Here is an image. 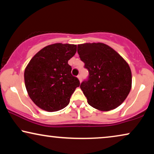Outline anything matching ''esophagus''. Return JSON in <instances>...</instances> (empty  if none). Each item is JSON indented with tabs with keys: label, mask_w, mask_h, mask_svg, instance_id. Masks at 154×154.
<instances>
[{
	"label": "esophagus",
	"mask_w": 154,
	"mask_h": 154,
	"mask_svg": "<svg viewBox=\"0 0 154 154\" xmlns=\"http://www.w3.org/2000/svg\"><path fill=\"white\" fill-rule=\"evenodd\" d=\"M77 77H78L79 82H82V76L80 75H79L78 76H77Z\"/></svg>",
	"instance_id": "34e87169"
}]
</instances>
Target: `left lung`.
<instances>
[{"instance_id": "obj_1", "label": "left lung", "mask_w": 154, "mask_h": 154, "mask_svg": "<svg viewBox=\"0 0 154 154\" xmlns=\"http://www.w3.org/2000/svg\"><path fill=\"white\" fill-rule=\"evenodd\" d=\"M77 52L89 71L80 88L92 107L108 111L121 105L132 87L128 63L114 49L103 43L77 46Z\"/></svg>"}]
</instances>
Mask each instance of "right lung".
<instances>
[{"label": "right lung", "instance_id": "obj_1", "mask_svg": "<svg viewBox=\"0 0 154 154\" xmlns=\"http://www.w3.org/2000/svg\"><path fill=\"white\" fill-rule=\"evenodd\" d=\"M77 45L54 44L38 51L24 70V83L32 101L38 107L55 112L66 107L80 83L71 74L68 60Z\"/></svg>", "mask_w": 154, "mask_h": 154}]
</instances>
